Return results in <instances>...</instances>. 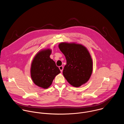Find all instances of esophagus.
Instances as JSON below:
<instances>
[{"mask_svg": "<svg viewBox=\"0 0 124 124\" xmlns=\"http://www.w3.org/2000/svg\"><path fill=\"white\" fill-rule=\"evenodd\" d=\"M59 69L60 70L61 72H62L63 71V67L62 66H60L59 67Z\"/></svg>", "mask_w": 124, "mask_h": 124, "instance_id": "1", "label": "esophagus"}]
</instances>
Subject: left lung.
Segmentation results:
<instances>
[{"label": "left lung", "instance_id": "left-lung-1", "mask_svg": "<svg viewBox=\"0 0 124 124\" xmlns=\"http://www.w3.org/2000/svg\"><path fill=\"white\" fill-rule=\"evenodd\" d=\"M58 47L67 61L63 74L71 85L78 87L89 80L93 71V62L90 53L83 45L61 43Z\"/></svg>", "mask_w": 124, "mask_h": 124}]
</instances>
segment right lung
Masks as SVG:
<instances>
[{"label": "right lung", "instance_id": "obj_1", "mask_svg": "<svg viewBox=\"0 0 124 124\" xmlns=\"http://www.w3.org/2000/svg\"><path fill=\"white\" fill-rule=\"evenodd\" d=\"M51 53V50L48 48L40 51L31 63V78L35 84L44 89L48 88L55 76L60 73L55 62L49 57Z\"/></svg>", "mask_w": 124, "mask_h": 124}]
</instances>
